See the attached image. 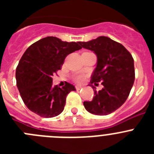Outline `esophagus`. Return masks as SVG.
I'll list each match as a JSON object with an SVG mask.
<instances>
[{
    "label": "esophagus",
    "instance_id": "1",
    "mask_svg": "<svg viewBox=\"0 0 154 154\" xmlns=\"http://www.w3.org/2000/svg\"><path fill=\"white\" fill-rule=\"evenodd\" d=\"M82 88V86H80V85H76V86H75V89H76V90H79V89H81Z\"/></svg>",
    "mask_w": 154,
    "mask_h": 154
}]
</instances>
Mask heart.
<instances>
[{"label":"heart","instance_id":"heart-1","mask_svg":"<svg viewBox=\"0 0 154 154\" xmlns=\"http://www.w3.org/2000/svg\"><path fill=\"white\" fill-rule=\"evenodd\" d=\"M75 80L77 82H82V80H83V77L81 75L76 76L75 78Z\"/></svg>","mask_w":154,"mask_h":154}]
</instances>
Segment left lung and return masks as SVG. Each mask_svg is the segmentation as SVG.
Instances as JSON below:
<instances>
[{
  "instance_id": "left-lung-1",
  "label": "left lung",
  "mask_w": 154,
  "mask_h": 154,
  "mask_svg": "<svg viewBox=\"0 0 154 154\" xmlns=\"http://www.w3.org/2000/svg\"><path fill=\"white\" fill-rule=\"evenodd\" d=\"M82 48L93 51L97 65L89 85L101 82L103 88L94 90L92 101L84 102L85 109L99 116L110 114L119 109L127 99L135 79L134 61L131 54L119 42L106 36L89 42H80Z\"/></svg>"
}]
</instances>
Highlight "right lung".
<instances>
[{
  "mask_svg": "<svg viewBox=\"0 0 154 154\" xmlns=\"http://www.w3.org/2000/svg\"><path fill=\"white\" fill-rule=\"evenodd\" d=\"M77 42H63L48 36L27 48L16 69L17 86L23 102L31 111L42 117L51 118L63 111L65 99L73 85H52V75L60 70L65 57L81 49Z\"/></svg>",
  "mask_w": 154,
  "mask_h": 154,
  "instance_id": "1",
  "label": "right lung"
}]
</instances>
